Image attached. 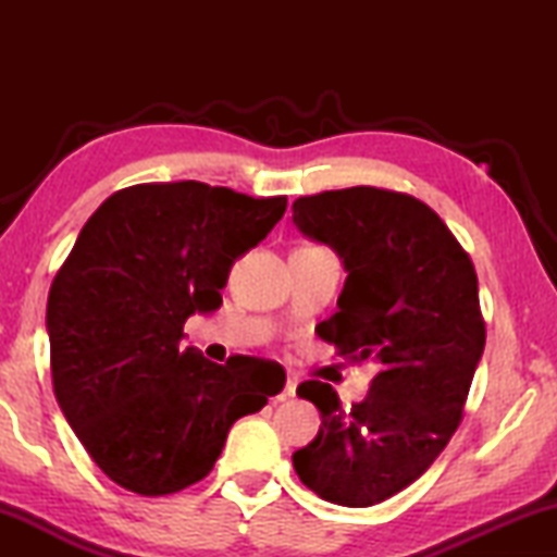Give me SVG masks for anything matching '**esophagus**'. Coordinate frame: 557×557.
Returning <instances> with one entry per match:
<instances>
[{"instance_id":"esophagus-1","label":"esophagus","mask_w":557,"mask_h":557,"mask_svg":"<svg viewBox=\"0 0 557 557\" xmlns=\"http://www.w3.org/2000/svg\"><path fill=\"white\" fill-rule=\"evenodd\" d=\"M295 393H297V379H295V375H289L287 383H285V395L295 398Z\"/></svg>"}]
</instances>
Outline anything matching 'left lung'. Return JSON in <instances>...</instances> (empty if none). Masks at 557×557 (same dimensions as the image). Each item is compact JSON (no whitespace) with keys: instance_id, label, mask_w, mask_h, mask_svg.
<instances>
[{"instance_id":"obj_1","label":"left lung","mask_w":557,"mask_h":557,"mask_svg":"<svg viewBox=\"0 0 557 557\" xmlns=\"http://www.w3.org/2000/svg\"><path fill=\"white\" fill-rule=\"evenodd\" d=\"M292 209L297 228L332 245L348 270L319 338L346 361L379 366L369 398L351 408L329 383L299 385L322 428L292 461L326 502L381 504L425 474L465 414L486 344L474 262L410 194L351 186L299 196Z\"/></svg>"}]
</instances>
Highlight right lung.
<instances>
[{
    "label": "right lung",
    "mask_w": 557,
    "mask_h": 557,
    "mask_svg": "<svg viewBox=\"0 0 557 557\" xmlns=\"http://www.w3.org/2000/svg\"><path fill=\"white\" fill-rule=\"evenodd\" d=\"M287 196L203 182L135 184L100 203L53 277L51 379L102 474L166 496L209 474L243 414L285 388L280 363L225 366L182 348L186 319L221 307L231 265L285 215Z\"/></svg>",
    "instance_id": "1"
}]
</instances>
